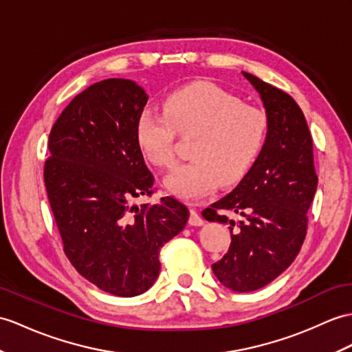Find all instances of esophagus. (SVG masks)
I'll list each match as a JSON object with an SVG mask.
<instances>
[{"instance_id":"34e87169","label":"esophagus","mask_w":352,"mask_h":352,"mask_svg":"<svg viewBox=\"0 0 352 352\" xmlns=\"http://www.w3.org/2000/svg\"><path fill=\"white\" fill-rule=\"evenodd\" d=\"M190 206V217H189V225L192 226H202L204 225V219L198 214V211H196L193 207V204H189Z\"/></svg>"}]
</instances>
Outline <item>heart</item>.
I'll list each match as a JSON object with an SVG mask.
<instances>
[{"label":"heart","mask_w":352,"mask_h":352,"mask_svg":"<svg viewBox=\"0 0 352 352\" xmlns=\"http://www.w3.org/2000/svg\"><path fill=\"white\" fill-rule=\"evenodd\" d=\"M267 132L263 111L214 84L199 82L169 94L163 113L145 109L136 122V142L153 165L169 168L175 133L193 136L192 160L177 165L163 182L170 193L193 199L208 195L217 183L240 182L263 150Z\"/></svg>","instance_id":"heart-1"}]
</instances>
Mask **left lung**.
Instances as JSON below:
<instances>
[{
    "mask_svg": "<svg viewBox=\"0 0 352 352\" xmlns=\"http://www.w3.org/2000/svg\"><path fill=\"white\" fill-rule=\"evenodd\" d=\"M243 75L264 103L265 142L239 186L202 216L231 230L230 249L211 265L219 282L236 292H250L274 280L297 258L318 177L312 135L297 102L250 73ZM226 210L239 214V222L228 219Z\"/></svg>",
    "mask_w": 352,
    "mask_h": 352,
    "instance_id": "8db88e82",
    "label": "left lung"
}]
</instances>
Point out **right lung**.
I'll return each mask as SVG.
<instances>
[{"mask_svg": "<svg viewBox=\"0 0 352 352\" xmlns=\"http://www.w3.org/2000/svg\"><path fill=\"white\" fill-rule=\"evenodd\" d=\"M148 96L133 80L104 79L84 89L49 133L45 186L64 253L97 288L135 297L160 272L163 244L183 231L189 210L173 196L133 206L153 193L154 177L136 142Z\"/></svg>", "mask_w": 352, "mask_h": 352, "instance_id": "add662e5", "label": "right lung"}]
</instances>
